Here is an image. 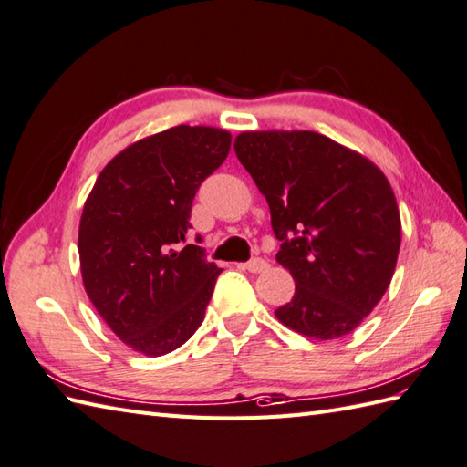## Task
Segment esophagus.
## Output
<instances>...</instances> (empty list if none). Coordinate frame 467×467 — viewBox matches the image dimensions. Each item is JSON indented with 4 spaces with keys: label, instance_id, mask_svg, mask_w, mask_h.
I'll return each instance as SVG.
<instances>
[{
    "label": "esophagus",
    "instance_id": "1",
    "mask_svg": "<svg viewBox=\"0 0 467 467\" xmlns=\"http://www.w3.org/2000/svg\"><path fill=\"white\" fill-rule=\"evenodd\" d=\"M244 268L248 270V273H263V270H266V268H268V263H266L265 258H258V256H254V258L248 260V263L244 265Z\"/></svg>",
    "mask_w": 467,
    "mask_h": 467
}]
</instances>
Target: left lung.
<instances>
[{
  "label": "left lung",
  "instance_id": "8db88e82",
  "mask_svg": "<svg viewBox=\"0 0 467 467\" xmlns=\"http://www.w3.org/2000/svg\"><path fill=\"white\" fill-rule=\"evenodd\" d=\"M234 153L265 194L276 260L296 283L276 318L317 340L350 334L382 300L402 241L384 172L314 131H246Z\"/></svg>",
  "mask_w": 467,
  "mask_h": 467
}]
</instances>
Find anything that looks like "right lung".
I'll list each match as a JSON object with an SVG mask.
<instances>
[{
  "instance_id": "right-lung-1",
  "label": "right lung",
  "mask_w": 467,
  "mask_h": 467,
  "mask_svg": "<svg viewBox=\"0 0 467 467\" xmlns=\"http://www.w3.org/2000/svg\"><path fill=\"white\" fill-rule=\"evenodd\" d=\"M231 133L177 125L129 145L97 177L79 223L87 296L129 348L162 356L204 320L221 270L184 244L201 182L231 150ZM201 243V238H197Z\"/></svg>"
}]
</instances>
